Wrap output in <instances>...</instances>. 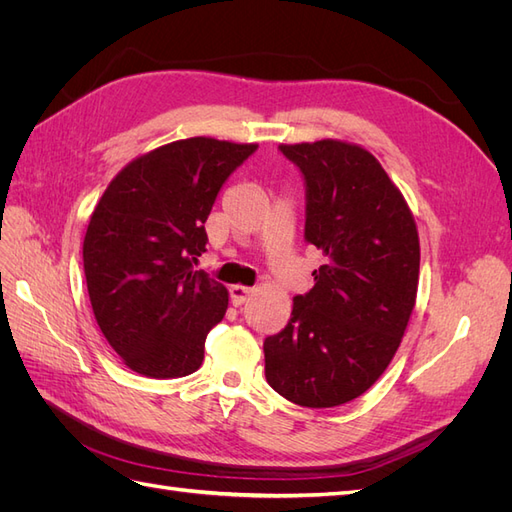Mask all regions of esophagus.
I'll use <instances>...</instances> for the list:
<instances>
[{"instance_id":"34e87169","label":"esophagus","mask_w":512,"mask_h":512,"mask_svg":"<svg viewBox=\"0 0 512 512\" xmlns=\"http://www.w3.org/2000/svg\"><path fill=\"white\" fill-rule=\"evenodd\" d=\"M230 303L235 305V307H239V305H243L247 299H250V294L254 292V288H247V286H230Z\"/></svg>"}]
</instances>
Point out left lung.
<instances>
[{"instance_id":"8db88e82","label":"left lung","mask_w":512,"mask_h":512,"mask_svg":"<svg viewBox=\"0 0 512 512\" xmlns=\"http://www.w3.org/2000/svg\"><path fill=\"white\" fill-rule=\"evenodd\" d=\"M305 181V241L324 265L297 294L286 327L265 339L271 389L305 408L363 395L395 356L416 301L421 247L412 213L359 145H280Z\"/></svg>"}]
</instances>
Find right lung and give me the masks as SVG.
Wrapping results in <instances>:
<instances>
[{
    "label": "right lung",
    "instance_id": "add662e5",
    "mask_svg": "<svg viewBox=\"0 0 512 512\" xmlns=\"http://www.w3.org/2000/svg\"><path fill=\"white\" fill-rule=\"evenodd\" d=\"M258 145L185 138L132 160L85 232L83 269L106 342L136 374L181 378L205 359L226 288L194 271L222 185Z\"/></svg>",
    "mask_w": 512,
    "mask_h": 512
}]
</instances>
